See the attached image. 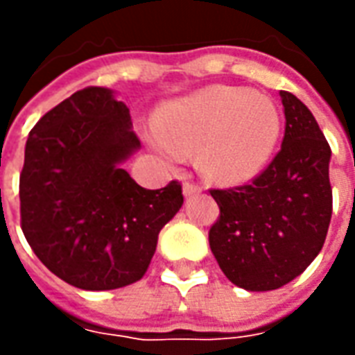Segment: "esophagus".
<instances>
[{"instance_id":"obj_1","label":"esophagus","mask_w":355,"mask_h":355,"mask_svg":"<svg viewBox=\"0 0 355 355\" xmlns=\"http://www.w3.org/2000/svg\"><path fill=\"white\" fill-rule=\"evenodd\" d=\"M200 192V186L192 184V182H184L182 184V193H184L186 198H190V196H193V193Z\"/></svg>"}]
</instances>
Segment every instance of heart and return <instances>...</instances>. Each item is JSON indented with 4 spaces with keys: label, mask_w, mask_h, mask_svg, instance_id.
<instances>
[{
    "label": "heart",
    "mask_w": 355,
    "mask_h": 355,
    "mask_svg": "<svg viewBox=\"0 0 355 355\" xmlns=\"http://www.w3.org/2000/svg\"><path fill=\"white\" fill-rule=\"evenodd\" d=\"M150 142L167 165L200 150L201 171L224 184L247 182L266 169L282 137V114L268 96L215 85L167 104Z\"/></svg>",
    "instance_id": "obj_1"
}]
</instances>
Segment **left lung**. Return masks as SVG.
<instances>
[{
	"label": "left lung",
	"mask_w": 355,
	"mask_h": 355,
	"mask_svg": "<svg viewBox=\"0 0 355 355\" xmlns=\"http://www.w3.org/2000/svg\"><path fill=\"white\" fill-rule=\"evenodd\" d=\"M279 96L282 150L251 184L211 190L220 216L209 245L224 275L247 291L279 289L302 274L320 254L333 213L327 140L295 94Z\"/></svg>",
	"instance_id": "1"
}]
</instances>
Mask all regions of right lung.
Returning <instances> with one entry per match:
<instances>
[{
	"label": "right lung",
	"instance_id": "right-lung-1",
	"mask_svg": "<svg viewBox=\"0 0 355 355\" xmlns=\"http://www.w3.org/2000/svg\"><path fill=\"white\" fill-rule=\"evenodd\" d=\"M131 114L106 87H87L30 131L20 173V226L35 257L78 289L139 282L157 236L182 207L173 180L146 190L121 169L140 148Z\"/></svg>",
	"mask_w": 355,
	"mask_h": 355
}]
</instances>
